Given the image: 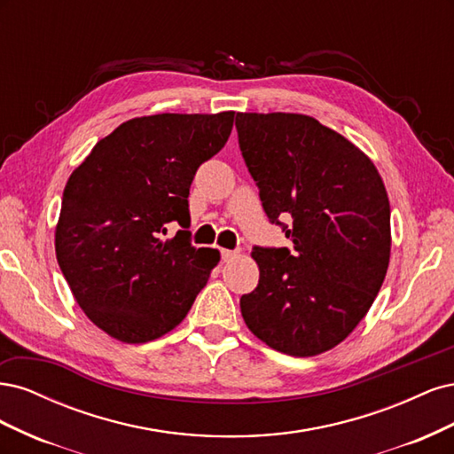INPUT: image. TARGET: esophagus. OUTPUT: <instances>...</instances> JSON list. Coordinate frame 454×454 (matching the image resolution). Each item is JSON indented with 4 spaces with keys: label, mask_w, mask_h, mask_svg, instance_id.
I'll list each match as a JSON object with an SVG mask.
<instances>
[{
    "label": "esophagus",
    "mask_w": 454,
    "mask_h": 454,
    "mask_svg": "<svg viewBox=\"0 0 454 454\" xmlns=\"http://www.w3.org/2000/svg\"><path fill=\"white\" fill-rule=\"evenodd\" d=\"M239 255V250H222V259L223 261H232Z\"/></svg>",
    "instance_id": "34e87169"
}]
</instances>
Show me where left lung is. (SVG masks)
Masks as SVG:
<instances>
[{"label":"left lung","mask_w":454,"mask_h":454,"mask_svg":"<svg viewBox=\"0 0 454 454\" xmlns=\"http://www.w3.org/2000/svg\"><path fill=\"white\" fill-rule=\"evenodd\" d=\"M235 127L269 222L292 242L254 246L259 284L240 297L242 318L274 350L325 352L360 324L387 274V189L358 147L309 115L237 114Z\"/></svg>","instance_id":"1"}]
</instances>
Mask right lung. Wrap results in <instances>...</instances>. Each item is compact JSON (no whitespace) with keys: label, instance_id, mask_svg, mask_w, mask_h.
<instances>
[{"label":"right lung","instance_id":"add662e5","mask_svg":"<svg viewBox=\"0 0 454 454\" xmlns=\"http://www.w3.org/2000/svg\"><path fill=\"white\" fill-rule=\"evenodd\" d=\"M235 114L136 117L94 145L66 184L57 227L64 278L92 324L147 342L180 324L219 252L191 244L189 187ZM168 223L181 231L164 239Z\"/></svg>","mask_w":454,"mask_h":454}]
</instances>
